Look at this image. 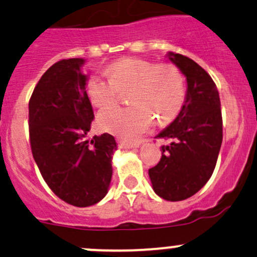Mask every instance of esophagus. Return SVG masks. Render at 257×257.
<instances>
[{
	"label": "esophagus",
	"mask_w": 257,
	"mask_h": 257,
	"mask_svg": "<svg viewBox=\"0 0 257 257\" xmlns=\"http://www.w3.org/2000/svg\"><path fill=\"white\" fill-rule=\"evenodd\" d=\"M140 143H126V142H118V146L120 149H133V148H139Z\"/></svg>",
	"instance_id": "esophagus-1"
}]
</instances>
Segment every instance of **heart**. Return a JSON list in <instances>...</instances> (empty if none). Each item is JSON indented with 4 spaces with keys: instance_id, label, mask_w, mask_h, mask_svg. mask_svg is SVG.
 <instances>
[{
    "instance_id": "b5f03b06",
    "label": "heart",
    "mask_w": 257,
    "mask_h": 257,
    "mask_svg": "<svg viewBox=\"0 0 257 257\" xmlns=\"http://www.w3.org/2000/svg\"><path fill=\"white\" fill-rule=\"evenodd\" d=\"M108 74L90 78L86 94L92 105L105 107L115 102L120 91L132 89L129 102L133 106L107 107L97 115L102 131L124 140L139 139L155 118L159 124L171 122L184 105V79L174 64L128 57L113 62Z\"/></svg>"
}]
</instances>
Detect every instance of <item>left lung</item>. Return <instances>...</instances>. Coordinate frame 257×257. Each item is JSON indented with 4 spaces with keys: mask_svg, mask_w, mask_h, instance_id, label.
<instances>
[{
    "mask_svg": "<svg viewBox=\"0 0 257 257\" xmlns=\"http://www.w3.org/2000/svg\"><path fill=\"white\" fill-rule=\"evenodd\" d=\"M187 78V96L179 114L156 138L172 139L149 170L155 193L168 201L196 194L212 176L223 139L221 101L215 81L196 62L168 52Z\"/></svg>",
    "mask_w": 257,
    "mask_h": 257,
    "instance_id": "obj_1",
    "label": "left lung"
}]
</instances>
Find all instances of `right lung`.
Returning <instances> with one entry per match:
<instances>
[{"label":"right lung","mask_w":257,"mask_h":257,"mask_svg":"<svg viewBox=\"0 0 257 257\" xmlns=\"http://www.w3.org/2000/svg\"><path fill=\"white\" fill-rule=\"evenodd\" d=\"M83 58L58 61L44 73L29 101L33 157L46 184L67 204L86 207L106 196L112 178L111 134L86 140L94 111Z\"/></svg>","instance_id":"right-lung-1"}]
</instances>
